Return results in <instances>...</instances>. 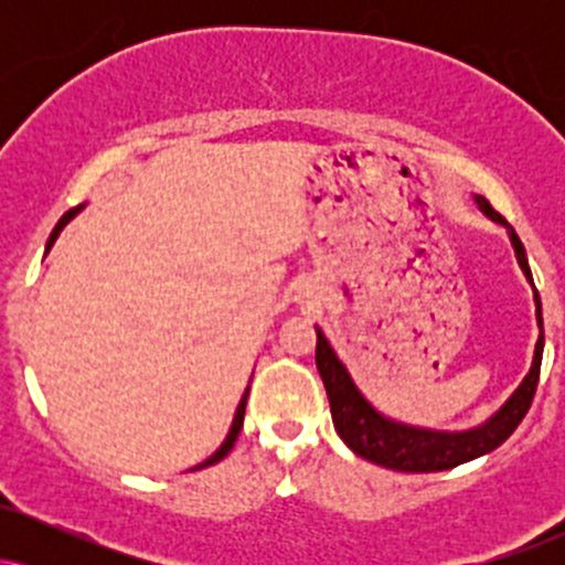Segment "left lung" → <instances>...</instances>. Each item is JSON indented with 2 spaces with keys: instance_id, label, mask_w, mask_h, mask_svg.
Wrapping results in <instances>:
<instances>
[{
  "instance_id": "8db88e82",
  "label": "left lung",
  "mask_w": 565,
  "mask_h": 565,
  "mask_svg": "<svg viewBox=\"0 0 565 565\" xmlns=\"http://www.w3.org/2000/svg\"><path fill=\"white\" fill-rule=\"evenodd\" d=\"M478 206L486 212V217H491L494 223L508 225L494 206L489 204L483 196H476ZM510 242L515 246V257L521 270L531 281V268L526 260V249H523L518 233L510 228ZM534 302H536V321H540V340L534 348V361L526 380L518 385V391L504 401V406L499 408L489 423L481 427H472L465 433H440V430H425V427H412L404 423H395L387 419L385 414H380L369 401L361 395L355 382L350 380L345 364L337 359L334 348L329 345V340L323 332L316 327L319 342H316V366L327 387L329 406H332V419L337 433L345 444L353 449L359 457L369 459V462L380 465V468H391L398 472H440L451 470L457 465L470 462V459L483 457V454L494 451L497 446H502L515 427L523 423L526 412L534 401L536 382H540V366H542V350H544V332H542V300L540 291L534 289Z\"/></svg>"
}]
</instances>
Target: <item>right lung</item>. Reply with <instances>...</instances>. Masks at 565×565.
Masks as SVG:
<instances>
[{"instance_id":"add662e5","label":"right lung","mask_w":565,"mask_h":565,"mask_svg":"<svg viewBox=\"0 0 565 565\" xmlns=\"http://www.w3.org/2000/svg\"><path fill=\"white\" fill-rule=\"evenodd\" d=\"M79 210H82V206H76V210H68V212H66V215H63L61 220H57V225H55L53 236H50V242H47V249H50V246H53V244H55L57 233H61V231H63V225H66V223H68V220H71V217H74V215H76V212H79ZM246 395H249V387H246V393L242 395V401H238V408H236V417H233V425H231L228 436H225V440H223V444H220V449H217L215 454H212V457H210V459H204V462H201V465H196V468H193V470H201V468H210V465H215V462H220V459H223V457H228V451L233 449V444H236L238 433H242V425H244V408H246Z\"/></svg>"}]
</instances>
